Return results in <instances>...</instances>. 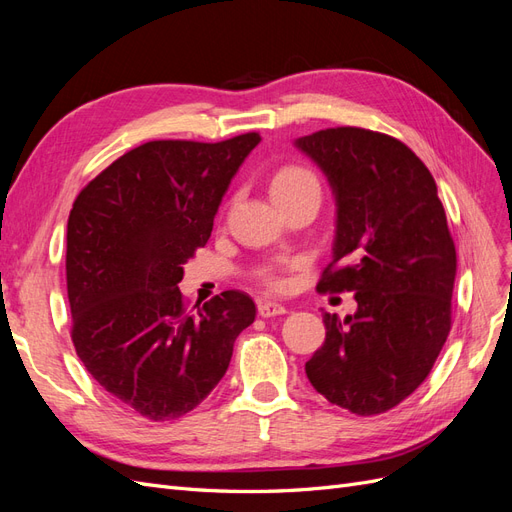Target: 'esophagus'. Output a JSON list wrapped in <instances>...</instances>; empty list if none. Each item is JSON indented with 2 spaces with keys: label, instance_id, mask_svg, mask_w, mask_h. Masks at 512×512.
Segmentation results:
<instances>
[{
  "label": "esophagus",
  "instance_id": "1",
  "mask_svg": "<svg viewBox=\"0 0 512 512\" xmlns=\"http://www.w3.org/2000/svg\"><path fill=\"white\" fill-rule=\"evenodd\" d=\"M258 314L262 318H271V316H282L286 314V307L282 303H273V301H265L258 303Z\"/></svg>",
  "mask_w": 512,
  "mask_h": 512
}]
</instances>
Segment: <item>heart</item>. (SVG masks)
Listing matches in <instances>:
<instances>
[{
  "instance_id": "obj_1",
  "label": "heart",
  "mask_w": 512,
  "mask_h": 512,
  "mask_svg": "<svg viewBox=\"0 0 512 512\" xmlns=\"http://www.w3.org/2000/svg\"><path fill=\"white\" fill-rule=\"evenodd\" d=\"M305 188H318L316 177L301 166H286L271 179V196H288Z\"/></svg>"
}]
</instances>
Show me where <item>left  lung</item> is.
<instances>
[{
	"label": "left lung",
	"mask_w": 512,
	"mask_h": 512,
	"mask_svg": "<svg viewBox=\"0 0 512 512\" xmlns=\"http://www.w3.org/2000/svg\"><path fill=\"white\" fill-rule=\"evenodd\" d=\"M294 147L335 198L333 262L318 290H352L356 299L346 318L324 314L327 337L305 374L339 408L386 412L429 376L451 331L457 254L436 181L404 143L380 132L329 128Z\"/></svg>",
	"instance_id": "left-lung-1"
}]
</instances>
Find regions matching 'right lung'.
<instances>
[{
	"label": "right lung",
	"mask_w": 512,
	"mask_h": 512,
	"mask_svg": "<svg viewBox=\"0 0 512 512\" xmlns=\"http://www.w3.org/2000/svg\"><path fill=\"white\" fill-rule=\"evenodd\" d=\"M258 143L256 132L222 143L151 141L102 170L72 205L66 280L76 354L104 391L149 421L194 410L256 318L241 290L188 312L177 286Z\"/></svg>",
	"instance_id": "right-lung-1"
}]
</instances>
